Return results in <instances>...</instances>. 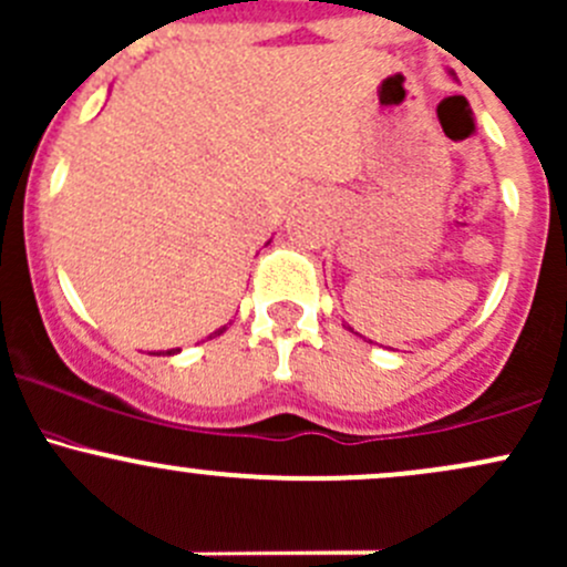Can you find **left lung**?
<instances>
[{
  "instance_id": "left-lung-1",
  "label": "left lung",
  "mask_w": 567,
  "mask_h": 567,
  "mask_svg": "<svg viewBox=\"0 0 567 567\" xmlns=\"http://www.w3.org/2000/svg\"><path fill=\"white\" fill-rule=\"evenodd\" d=\"M350 331H352V328H350Z\"/></svg>"
}]
</instances>
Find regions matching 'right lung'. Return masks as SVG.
Here are the masks:
<instances>
[{
  "label": "right lung",
  "mask_w": 567,
  "mask_h": 567,
  "mask_svg": "<svg viewBox=\"0 0 567 567\" xmlns=\"http://www.w3.org/2000/svg\"><path fill=\"white\" fill-rule=\"evenodd\" d=\"M223 331H226V326H223V328H217L215 333H209V339H215V336H220ZM174 352H179V350H169V352H166V354H174Z\"/></svg>",
  "instance_id": "1"
}]
</instances>
